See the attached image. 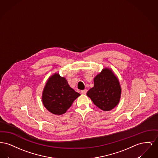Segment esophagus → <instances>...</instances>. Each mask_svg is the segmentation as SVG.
I'll return each mask as SVG.
<instances>
[{"label": "esophagus", "instance_id": "obj_1", "mask_svg": "<svg viewBox=\"0 0 158 158\" xmlns=\"http://www.w3.org/2000/svg\"><path fill=\"white\" fill-rule=\"evenodd\" d=\"M87 91H88V90H87V89H84V90H82V91H81V93H82V94H83V95H85V94H86Z\"/></svg>", "mask_w": 158, "mask_h": 158}]
</instances>
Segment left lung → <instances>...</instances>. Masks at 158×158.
Instances as JSON below:
<instances>
[{
  "mask_svg": "<svg viewBox=\"0 0 158 158\" xmlns=\"http://www.w3.org/2000/svg\"><path fill=\"white\" fill-rule=\"evenodd\" d=\"M94 86L87 92L94 104L103 111H110L120 102L121 88L111 69L104 68L94 79Z\"/></svg>",
  "mask_w": 158,
  "mask_h": 158,
  "instance_id": "obj_1",
  "label": "left lung"
}]
</instances>
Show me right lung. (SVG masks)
Returning a JSON list of instances; mask_svg holds the SVG:
<instances>
[{"mask_svg": "<svg viewBox=\"0 0 158 158\" xmlns=\"http://www.w3.org/2000/svg\"><path fill=\"white\" fill-rule=\"evenodd\" d=\"M80 95L70 88L64 77L54 73L47 81L43 92L42 101L48 111L53 114L61 115L67 111Z\"/></svg>", "mask_w": 158, "mask_h": 158, "instance_id": "right-lung-1", "label": "right lung"}]
</instances>
